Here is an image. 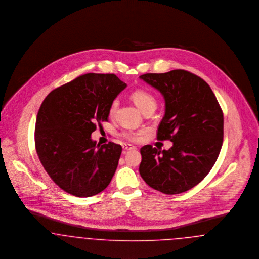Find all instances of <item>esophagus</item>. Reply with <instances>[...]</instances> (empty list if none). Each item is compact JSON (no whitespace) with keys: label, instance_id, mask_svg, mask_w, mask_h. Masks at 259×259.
<instances>
[{"label":"esophagus","instance_id":"1","mask_svg":"<svg viewBox=\"0 0 259 259\" xmlns=\"http://www.w3.org/2000/svg\"><path fill=\"white\" fill-rule=\"evenodd\" d=\"M132 149H135V147L132 146V145H126V144H124V146H123L124 152L130 151V150H132Z\"/></svg>","mask_w":259,"mask_h":259}]
</instances>
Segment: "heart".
Instances as JSON below:
<instances>
[{"label": "heart", "instance_id": "obj_1", "mask_svg": "<svg viewBox=\"0 0 259 259\" xmlns=\"http://www.w3.org/2000/svg\"><path fill=\"white\" fill-rule=\"evenodd\" d=\"M130 98L132 99V101L135 102V105L142 113L145 112L147 110H150V109L155 110V108L157 106L156 98L150 92L144 90V89H136V90L133 91L130 95ZM117 105H118V101L114 100L109 106V115H113L115 113ZM146 133L145 130H140L137 132L124 131L121 133L120 135L122 138H124V140H126L128 142L136 143L143 139Z\"/></svg>", "mask_w": 259, "mask_h": 259}]
</instances>
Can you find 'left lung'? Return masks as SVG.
Segmentation results:
<instances>
[{"label":"left lung","instance_id":"1","mask_svg":"<svg viewBox=\"0 0 259 259\" xmlns=\"http://www.w3.org/2000/svg\"><path fill=\"white\" fill-rule=\"evenodd\" d=\"M158 89L165 101V114L157 139L173 146L160 150L145 145L139 173L147 185L165 194L189 191L207 176L224 141V113L210 86L184 69L140 76Z\"/></svg>","mask_w":259,"mask_h":259}]
</instances>
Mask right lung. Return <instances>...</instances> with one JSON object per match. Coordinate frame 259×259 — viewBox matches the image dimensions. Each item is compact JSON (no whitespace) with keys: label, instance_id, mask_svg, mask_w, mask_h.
<instances>
[{"label":"right lung","instance_id":"add662e5","mask_svg":"<svg viewBox=\"0 0 259 259\" xmlns=\"http://www.w3.org/2000/svg\"><path fill=\"white\" fill-rule=\"evenodd\" d=\"M126 87L115 74L86 73L50 92L41 103L34 127L38 158L63 191L90 197L111 182L122 147L97 145L91 135L108 121L109 106Z\"/></svg>","mask_w":259,"mask_h":259}]
</instances>
